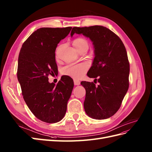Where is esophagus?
<instances>
[{"label": "esophagus", "instance_id": "obj_1", "mask_svg": "<svg viewBox=\"0 0 152 152\" xmlns=\"http://www.w3.org/2000/svg\"><path fill=\"white\" fill-rule=\"evenodd\" d=\"M80 82L79 80H74V84L76 85V86H78V85H80Z\"/></svg>", "mask_w": 152, "mask_h": 152}]
</instances>
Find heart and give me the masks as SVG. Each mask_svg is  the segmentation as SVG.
<instances>
[{"label":"heart","mask_w":152,"mask_h":152,"mask_svg":"<svg viewBox=\"0 0 152 152\" xmlns=\"http://www.w3.org/2000/svg\"><path fill=\"white\" fill-rule=\"evenodd\" d=\"M73 46L80 51L83 48L88 46V42L83 38H77L73 40ZM89 68V65L86 62L79 64H68L62 69V73L68 75L75 79H79L83 77Z\"/></svg>","instance_id":"1"}]
</instances>
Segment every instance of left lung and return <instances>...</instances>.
<instances>
[{
    "instance_id": "obj_1",
    "label": "left lung",
    "mask_w": 152,
    "mask_h": 152,
    "mask_svg": "<svg viewBox=\"0 0 152 152\" xmlns=\"http://www.w3.org/2000/svg\"><path fill=\"white\" fill-rule=\"evenodd\" d=\"M74 33L83 34L93 42L95 57L87 75L99 85L82 81L86 90L84 108L92 119L113 116L120 108L129 88V64L123 42L116 34L102 26L74 27Z\"/></svg>"
}]
</instances>
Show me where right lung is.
Masks as SVG:
<instances>
[{
    "instance_id": "add662e5",
    "label": "right lung",
    "mask_w": 152,
    "mask_h": 152,
    "mask_svg": "<svg viewBox=\"0 0 152 152\" xmlns=\"http://www.w3.org/2000/svg\"><path fill=\"white\" fill-rule=\"evenodd\" d=\"M72 27L41 28L23 43L18 59L17 79L26 104L39 120L55 123L64 117L73 88L71 77L62 76L55 84L48 75H57L55 50Z\"/></svg>"
}]
</instances>
